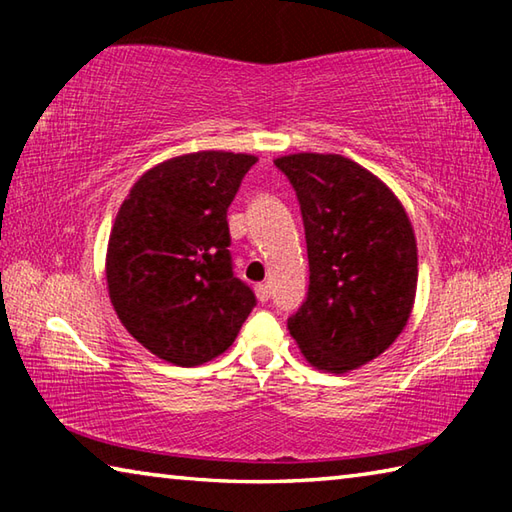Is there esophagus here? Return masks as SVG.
Listing matches in <instances>:
<instances>
[{
    "label": "esophagus",
    "instance_id": "1",
    "mask_svg": "<svg viewBox=\"0 0 512 512\" xmlns=\"http://www.w3.org/2000/svg\"><path fill=\"white\" fill-rule=\"evenodd\" d=\"M255 293H257L259 302H266L268 298H271V287H268L266 282H262V284H257V287H255Z\"/></svg>",
    "mask_w": 512,
    "mask_h": 512
}]
</instances>
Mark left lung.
I'll list each match as a JSON object with an SVG mask.
<instances>
[{
    "label": "left lung",
    "instance_id": "8db88e82",
    "mask_svg": "<svg viewBox=\"0 0 512 512\" xmlns=\"http://www.w3.org/2000/svg\"><path fill=\"white\" fill-rule=\"evenodd\" d=\"M305 221L309 293L289 332L311 366L357 370L393 345L418 289V244L384 180L336 153L275 160Z\"/></svg>",
    "mask_w": 512,
    "mask_h": 512
}]
</instances>
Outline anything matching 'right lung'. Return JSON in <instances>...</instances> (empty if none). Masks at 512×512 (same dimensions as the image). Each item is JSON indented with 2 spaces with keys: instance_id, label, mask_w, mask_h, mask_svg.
I'll return each mask as SVG.
<instances>
[{
  "instance_id": "obj_1",
  "label": "right lung",
  "mask_w": 512,
  "mask_h": 512,
  "mask_svg": "<svg viewBox=\"0 0 512 512\" xmlns=\"http://www.w3.org/2000/svg\"><path fill=\"white\" fill-rule=\"evenodd\" d=\"M257 162L198 151L142 173L112 223L106 280L121 325L176 366L212 361L235 343L255 293L232 275L225 214Z\"/></svg>"
}]
</instances>
